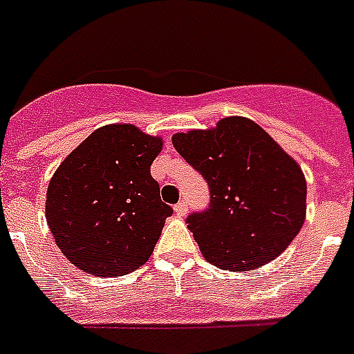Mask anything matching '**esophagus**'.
<instances>
[{"instance_id": "34e87169", "label": "esophagus", "mask_w": 354, "mask_h": 354, "mask_svg": "<svg viewBox=\"0 0 354 354\" xmlns=\"http://www.w3.org/2000/svg\"><path fill=\"white\" fill-rule=\"evenodd\" d=\"M174 213H176L178 216L187 215V204H185V202H180V204L174 205Z\"/></svg>"}]
</instances>
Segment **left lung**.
I'll return each mask as SVG.
<instances>
[{
	"instance_id": "obj_1",
	"label": "left lung",
	"mask_w": 354,
	"mask_h": 354,
	"mask_svg": "<svg viewBox=\"0 0 354 354\" xmlns=\"http://www.w3.org/2000/svg\"><path fill=\"white\" fill-rule=\"evenodd\" d=\"M172 145L209 185V209L187 218L205 261L246 272L285 252L305 222L307 182L268 132L233 115L174 133Z\"/></svg>"
}]
</instances>
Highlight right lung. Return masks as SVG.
Returning a JSON list of instances; mask_svg holds the SVG:
<instances>
[{"mask_svg": "<svg viewBox=\"0 0 354 354\" xmlns=\"http://www.w3.org/2000/svg\"><path fill=\"white\" fill-rule=\"evenodd\" d=\"M160 136L118 122L91 132L53 174L46 218L57 246L86 274L119 277L149 261L172 207L150 165Z\"/></svg>", "mask_w": 354, "mask_h": 354, "instance_id": "right-lung-1", "label": "right lung"}]
</instances>
